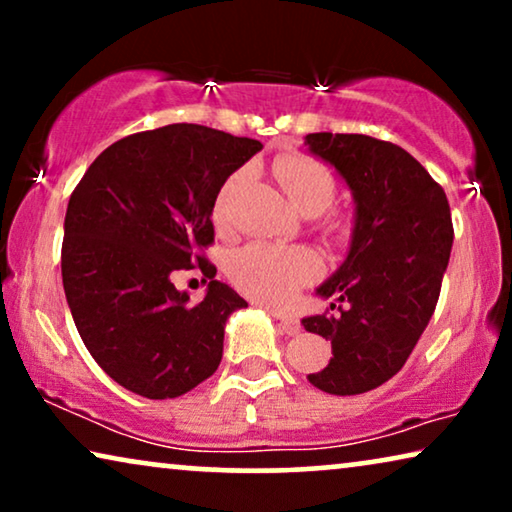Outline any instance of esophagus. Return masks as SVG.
Segmentation results:
<instances>
[{
	"label": "esophagus",
	"mask_w": 512,
	"mask_h": 512,
	"mask_svg": "<svg viewBox=\"0 0 512 512\" xmlns=\"http://www.w3.org/2000/svg\"><path fill=\"white\" fill-rule=\"evenodd\" d=\"M275 319H277L279 331H282V333H286V335H296V333H300V324H298L296 319L282 317V314H275Z\"/></svg>",
	"instance_id": "obj_1"
}]
</instances>
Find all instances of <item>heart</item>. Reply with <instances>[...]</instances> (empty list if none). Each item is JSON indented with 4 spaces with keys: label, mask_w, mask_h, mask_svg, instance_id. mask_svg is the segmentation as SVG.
<instances>
[{
    "label": "heart",
    "mask_w": 512,
    "mask_h": 512,
    "mask_svg": "<svg viewBox=\"0 0 512 512\" xmlns=\"http://www.w3.org/2000/svg\"><path fill=\"white\" fill-rule=\"evenodd\" d=\"M279 184L284 186L293 207L303 214H321L333 205L338 195V179L324 160L307 153H289L272 165ZM242 172L230 174L223 181L214 200V223L219 230L230 228L233 202L240 191ZM347 221L340 214H326L319 221V230L331 240H340L347 233ZM226 272L237 289L249 298L268 307H291L298 293L317 277L319 265L312 251L303 247H277L268 242H249L228 256Z\"/></svg>",
    "instance_id": "obj_1"
}]
</instances>
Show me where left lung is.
Segmentation results:
<instances>
[{
	"label": "left lung",
	"mask_w": 512,
	"mask_h": 512,
	"mask_svg": "<svg viewBox=\"0 0 512 512\" xmlns=\"http://www.w3.org/2000/svg\"><path fill=\"white\" fill-rule=\"evenodd\" d=\"M305 144L342 174L356 200L347 261L317 289L333 303L303 319L333 349L307 380L326 394H366L405 366L436 310L454 240L450 202L401 146L338 132H312Z\"/></svg>",
	"instance_id": "8db88e82"
}]
</instances>
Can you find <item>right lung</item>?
I'll return each mask as SVG.
<instances>
[{
	"mask_svg": "<svg viewBox=\"0 0 512 512\" xmlns=\"http://www.w3.org/2000/svg\"><path fill=\"white\" fill-rule=\"evenodd\" d=\"M249 137L195 123L135 132L93 160L72 191L62 286L83 345L132 394L177 398L214 375L226 319L247 300L216 282L219 188L261 151ZM200 269L208 296L193 306L171 275Z\"/></svg>",
	"mask_w": 512,
	"mask_h": 512,
	"instance_id": "right-lung-1",
	"label": "right lung"
}]
</instances>
